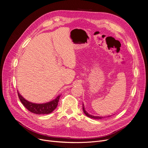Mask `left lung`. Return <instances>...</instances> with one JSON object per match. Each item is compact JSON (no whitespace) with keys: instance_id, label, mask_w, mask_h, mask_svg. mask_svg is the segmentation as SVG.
Segmentation results:
<instances>
[{"instance_id":"left-lung-1","label":"left lung","mask_w":148,"mask_h":148,"mask_svg":"<svg viewBox=\"0 0 148 148\" xmlns=\"http://www.w3.org/2000/svg\"><path fill=\"white\" fill-rule=\"evenodd\" d=\"M82 109H83V111L84 112V114H85V115L87 116L88 117L90 118H92V119H102L103 118H107V117H109V116H111L112 115H108L107 116H94V115H91L90 114H89L88 113L86 112L85 109V107H84V104L82 103Z\"/></svg>"}]
</instances>
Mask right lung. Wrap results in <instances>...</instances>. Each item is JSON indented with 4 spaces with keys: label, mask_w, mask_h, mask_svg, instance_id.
I'll list each match as a JSON object with an SVG mask.
<instances>
[{
    "label": "right lung",
    "mask_w": 148,
    "mask_h": 148,
    "mask_svg": "<svg viewBox=\"0 0 148 148\" xmlns=\"http://www.w3.org/2000/svg\"><path fill=\"white\" fill-rule=\"evenodd\" d=\"M18 95L21 102L26 109L33 113V114L38 115L49 114L54 111L58 105L59 99L61 96V94H59L54 99L48 102L43 103H35L25 100L18 91Z\"/></svg>",
    "instance_id": "obj_1"
}]
</instances>
